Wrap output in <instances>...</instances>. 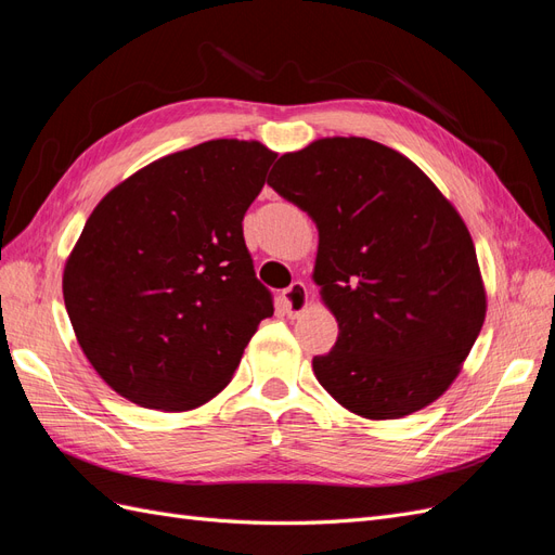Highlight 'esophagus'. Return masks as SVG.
<instances>
[{
    "instance_id": "34e87169",
    "label": "esophagus",
    "mask_w": 555,
    "mask_h": 555,
    "mask_svg": "<svg viewBox=\"0 0 555 555\" xmlns=\"http://www.w3.org/2000/svg\"><path fill=\"white\" fill-rule=\"evenodd\" d=\"M308 300H310V292L304 282H294L289 289L282 292V306L289 317H298L300 312H306Z\"/></svg>"
}]
</instances>
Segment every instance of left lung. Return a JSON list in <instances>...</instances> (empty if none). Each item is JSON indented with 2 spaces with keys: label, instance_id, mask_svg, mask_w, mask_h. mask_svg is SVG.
I'll return each mask as SVG.
<instances>
[{
  "label": "left lung",
  "instance_id": "1",
  "mask_svg": "<svg viewBox=\"0 0 555 555\" xmlns=\"http://www.w3.org/2000/svg\"><path fill=\"white\" fill-rule=\"evenodd\" d=\"M268 184L319 231L312 280L338 340L312 359L319 384L363 418L438 400L486 317L475 243L414 162L371 139H319L278 159Z\"/></svg>",
  "mask_w": 555,
  "mask_h": 555
}]
</instances>
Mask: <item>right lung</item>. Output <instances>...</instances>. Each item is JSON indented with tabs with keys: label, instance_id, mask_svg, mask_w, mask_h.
<instances>
[{
	"label": "right lung",
	"instance_id": "add662e5",
	"mask_svg": "<svg viewBox=\"0 0 555 555\" xmlns=\"http://www.w3.org/2000/svg\"><path fill=\"white\" fill-rule=\"evenodd\" d=\"M275 157L259 141L198 143L129 176L88 217L64 306L82 354L122 398L184 412L231 382L273 314L243 217Z\"/></svg>",
	"mask_w": 555,
	"mask_h": 555
}]
</instances>
